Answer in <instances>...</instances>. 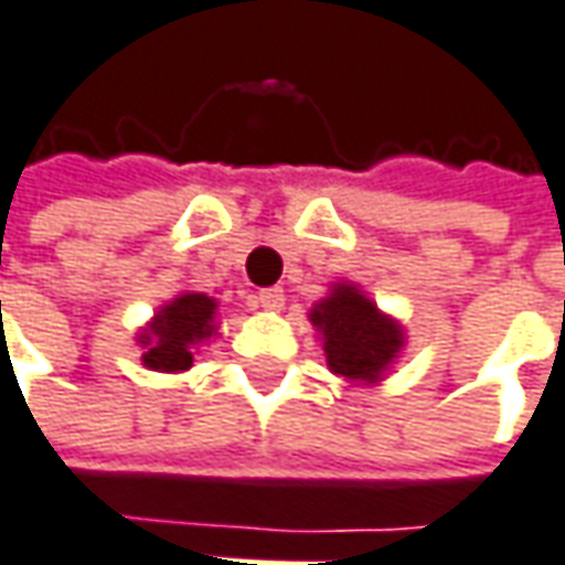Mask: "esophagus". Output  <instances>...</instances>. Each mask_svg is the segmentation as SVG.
I'll return each mask as SVG.
<instances>
[{"label": "esophagus", "mask_w": 565, "mask_h": 565, "mask_svg": "<svg viewBox=\"0 0 565 565\" xmlns=\"http://www.w3.org/2000/svg\"><path fill=\"white\" fill-rule=\"evenodd\" d=\"M256 306H263L268 312H278L284 306V290L281 287H265L256 294Z\"/></svg>", "instance_id": "1"}]
</instances>
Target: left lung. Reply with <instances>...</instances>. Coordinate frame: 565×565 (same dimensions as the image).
<instances>
[{
  "instance_id": "8db88e82",
  "label": "left lung",
  "mask_w": 565,
  "mask_h": 565,
  "mask_svg": "<svg viewBox=\"0 0 565 565\" xmlns=\"http://www.w3.org/2000/svg\"><path fill=\"white\" fill-rule=\"evenodd\" d=\"M312 324L324 334L328 369L350 381L379 379L403 347L397 324L350 284L334 287V294L312 309Z\"/></svg>"
}]
</instances>
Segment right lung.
Here are the masks:
<instances>
[{
  "label": "right lung",
  "instance_id": "1",
  "mask_svg": "<svg viewBox=\"0 0 565 565\" xmlns=\"http://www.w3.org/2000/svg\"><path fill=\"white\" fill-rule=\"evenodd\" d=\"M215 300L205 294H184L156 316L149 334L140 338L147 347L143 362L156 372H184L193 365V347L215 331Z\"/></svg>",
  "mask_w": 565,
  "mask_h": 565
}]
</instances>
